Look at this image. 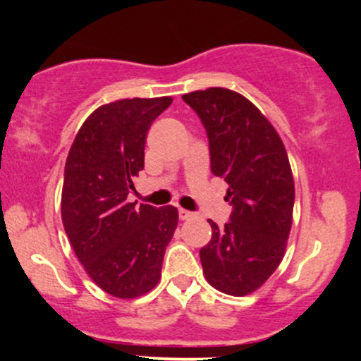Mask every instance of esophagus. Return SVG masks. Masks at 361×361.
<instances>
[{"mask_svg": "<svg viewBox=\"0 0 361 361\" xmlns=\"http://www.w3.org/2000/svg\"><path fill=\"white\" fill-rule=\"evenodd\" d=\"M178 215H180L181 221H188V219L193 217V212H190V210H185V209H180L178 210Z\"/></svg>", "mask_w": 361, "mask_h": 361, "instance_id": "1", "label": "esophagus"}]
</instances>
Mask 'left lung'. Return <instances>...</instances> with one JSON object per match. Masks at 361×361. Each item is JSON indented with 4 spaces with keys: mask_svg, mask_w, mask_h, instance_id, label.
<instances>
[{
    "mask_svg": "<svg viewBox=\"0 0 361 361\" xmlns=\"http://www.w3.org/2000/svg\"><path fill=\"white\" fill-rule=\"evenodd\" d=\"M204 123L210 168L224 178L231 222L200 250L207 281L227 295L258 290L279 268L292 229L295 186L279 132L256 105L227 88L183 94Z\"/></svg>",
    "mask_w": 361,
    "mask_h": 361,
    "instance_id": "obj_1",
    "label": "left lung"
}]
</instances>
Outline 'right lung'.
<instances>
[{"label":"right lung","mask_w":361,"mask_h":361,"mask_svg":"<svg viewBox=\"0 0 361 361\" xmlns=\"http://www.w3.org/2000/svg\"><path fill=\"white\" fill-rule=\"evenodd\" d=\"M171 97L127 98L98 106L85 120L64 168L61 215L90 279L117 299H135L161 279L178 209L128 202L144 169L147 130Z\"/></svg>","instance_id":"1"}]
</instances>
